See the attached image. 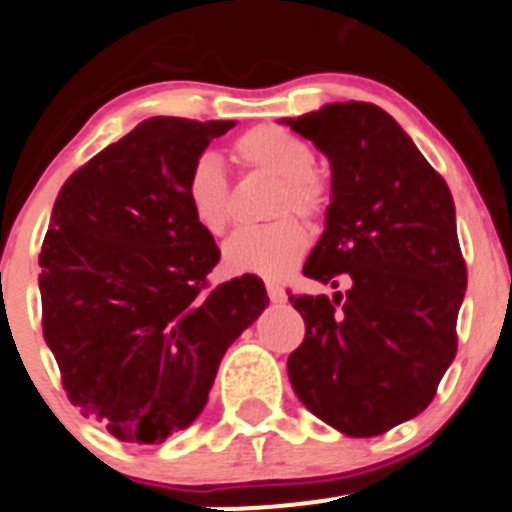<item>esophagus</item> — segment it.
<instances>
[{
  "instance_id": "34e87169",
  "label": "esophagus",
  "mask_w": 512,
  "mask_h": 512,
  "mask_svg": "<svg viewBox=\"0 0 512 512\" xmlns=\"http://www.w3.org/2000/svg\"><path fill=\"white\" fill-rule=\"evenodd\" d=\"M266 291H268V298H271L273 303L286 301V291H283V286L278 281H266Z\"/></svg>"
}]
</instances>
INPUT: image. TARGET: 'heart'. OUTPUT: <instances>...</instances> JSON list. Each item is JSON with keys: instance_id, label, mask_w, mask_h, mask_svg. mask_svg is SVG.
Returning a JSON list of instances; mask_svg holds the SVG:
<instances>
[{"instance_id": "heart-1", "label": "heart", "mask_w": 512, "mask_h": 512, "mask_svg": "<svg viewBox=\"0 0 512 512\" xmlns=\"http://www.w3.org/2000/svg\"><path fill=\"white\" fill-rule=\"evenodd\" d=\"M234 161L278 179L273 194L271 221L258 229L236 231L224 244V263L231 273L281 276L308 249V231L291 211L303 219H318L328 206L326 174L313 166V149L306 139L276 124H261L241 134L231 146ZM186 204L196 224L211 236H221L231 224L234 206L226 171L216 156L204 154L191 164L184 181Z\"/></svg>"}]
</instances>
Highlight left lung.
<instances>
[{
  "instance_id": "left-lung-1",
  "label": "left lung",
  "mask_w": 512,
  "mask_h": 512,
  "mask_svg": "<svg viewBox=\"0 0 512 512\" xmlns=\"http://www.w3.org/2000/svg\"><path fill=\"white\" fill-rule=\"evenodd\" d=\"M331 161L326 231L303 266L348 291L288 296L306 336L288 356L298 401L353 438L426 411L458 348L465 261L443 176L388 111L336 101L283 119Z\"/></svg>"
}]
</instances>
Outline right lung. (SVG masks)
<instances>
[{
    "instance_id": "obj_1",
    "label": "right lung",
    "mask_w": 512,
    "mask_h": 512,
    "mask_svg": "<svg viewBox=\"0 0 512 512\" xmlns=\"http://www.w3.org/2000/svg\"><path fill=\"white\" fill-rule=\"evenodd\" d=\"M236 121L151 116L74 171L39 254L44 341L84 418L164 443L204 411L226 348L268 306L258 276L209 288L221 251L184 181Z\"/></svg>"
}]
</instances>
